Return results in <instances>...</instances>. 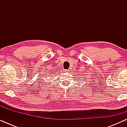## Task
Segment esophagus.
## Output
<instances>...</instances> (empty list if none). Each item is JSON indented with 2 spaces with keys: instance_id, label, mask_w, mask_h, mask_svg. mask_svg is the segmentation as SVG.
Here are the masks:
<instances>
[{
  "instance_id": "esophagus-1",
  "label": "esophagus",
  "mask_w": 127,
  "mask_h": 127,
  "mask_svg": "<svg viewBox=\"0 0 127 127\" xmlns=\"http://www.w3.org/2000/svg\"><path fill=\"white\" fill-rule=\"evenodd\" d=\"M69 70H67V69H65V70H64V72H69Z\"/></svg>"
}]
</instances>
